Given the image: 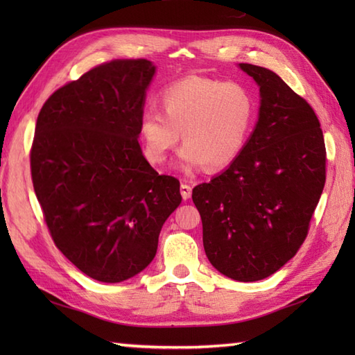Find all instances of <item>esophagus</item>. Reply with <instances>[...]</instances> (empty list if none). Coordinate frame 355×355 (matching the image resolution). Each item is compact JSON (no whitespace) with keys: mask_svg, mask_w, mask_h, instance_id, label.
<instances>
[{"mask_svg":"<svg viewBox=\"0 0 355 355\" xmlns=\"http://www.w3.org/2000/svg\"><path fill=\"white\" fill-rule=\"evenodd\" d=\"M180 193H182V197H183V200H187V198H191V195H192V187L189 186V184H182L180 186Z\"/></svg>","mask_w":355,"mask_h":355,"instance_id":"34e87169","label":"esophagus"}]
</instances>
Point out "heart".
Wrapping results in <instances>:
<instances>
[{"label": "heart", "mask_w": 355, "mask_h": 355, "mask_svg": "<svg viewBox=\"0 0 355 355\" xmlns=\"http://www.w3.org/2000/svg\"><path fill=\"white\" fill-rule=\"evenodd\" d=\"M162 112L146 108L139 120L143 154L150 164L166 162L177 146L180 132L184 168L221 169L243 153L250 134L256 103L236 82L187 76L160 93Z\"/></svg>", "instance_id": "b5f03b06"}]
</instances>
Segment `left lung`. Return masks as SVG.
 Wrapping results in <instances>:
<instances>
[{"label":"left lung","mask_w":355,"mask_h":355,"mask_svg":"<svg viewBox=\"0 0 355 355\" xmlns=\"http://www.w3.org/2000/svg\"><path fill=\"white\" fill-rule=\"evenodd\" d=\"M259 85V119L243 153L193 187L210 263L253 282L285 266L304 244L327 178L323 132L304 97L276 73L239 64Z\"/></svg>","instance_id":"obj_1"}]
</instances>
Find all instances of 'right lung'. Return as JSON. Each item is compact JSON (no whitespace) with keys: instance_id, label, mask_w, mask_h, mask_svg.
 <instances>
[{"instance_id":"right-lung-1","label":"right lung","mask_w":355,"mask_h":355,"mask_svg":"<svg viewBox=\"0 0 355 355\" xmlns=\"http://www.w3.org/2000/svg\"><path fill=\"white\" fill-rule=\"evenodd\" d=\"M155 67L114 59L53 93L36 120L30 171L51 239L82 273L122 282L154 259L182 202L180 182L141 154L139 120Z\"/></svg>"}]
</instances>
